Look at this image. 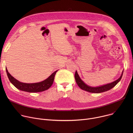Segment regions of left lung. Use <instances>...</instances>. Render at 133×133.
I'll use <instances>...</instances> for the list:
<instances>
[{
  "mask_svg": "<svg viewBox=\"0 0 133 133\" xmlns=\"http://www.w3.org/2000/svg\"><path fill=\"white\" fill-rule=\"evenodd\" d=\"M123 74V71L122 72L121 77L118 79H117L114 82H113L109 84H107L106 85H104L98 86V87H95L89 86L86 85L85 83H84V82L79 77L77 71H76L75 74V78L76 82L78 86L82 89L90 92H92V93H101L102 92L109 90L112 88H113L114 87H115L116 85V84L121 81L122 77Z\"/></svg>",
  "mask_w": 133,
  "mask_h": 133,
  "instance_id": "1",
  "label": "left lung"
}]
</instances>
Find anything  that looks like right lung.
Masks as SVG:
<instances>
[{
  "mask_svg": "<svg viewBox=\"0 0 133 133\" xmlns=\"http://www.w3.org/2000/svg\"><path fill=\"white\" fill-rule=\"evenodd\" d=\"M6 72L8 77L11 83L17 89L22 91L29 92H37L43 91L49 89L53 84L55 76L57 70L53 72L50 76L43 82L36 83H24L19 82L9 74L6 68Z\"/></svg>",
  "mask_w": 133,
  "mask_h": 133,
  "instance_id": "1",
  "label": "right lung"
}]
</instances>
